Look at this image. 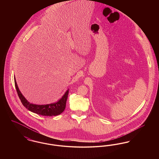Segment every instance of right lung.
Returning a JSON list of instances; mask_svg holds the SVG:
<instances>
[{
    "mask_svg": "<svg viewBox=\"0 0 159 159\" xmlns=\"http://www.w3.org/2000/svg\"><path fill=\"white\" fill-rule=\"evenodd\" d=\"M14 82L16 90L18 95L20 99L23 106L29 111L33 113L45 116H55L62 113L65 110L66 102L68 98V90L66 91L62 97L57 102L53 104H50L47 105H36L30 103L22 95L18 89L17 83L16 82L15 77H14Z\"/></svg>",
    "mask_w": 159,
    "mask_h": 159,
    "instance_id": "right-lung-1",
    "label": "right lung"
}]
</instances>
